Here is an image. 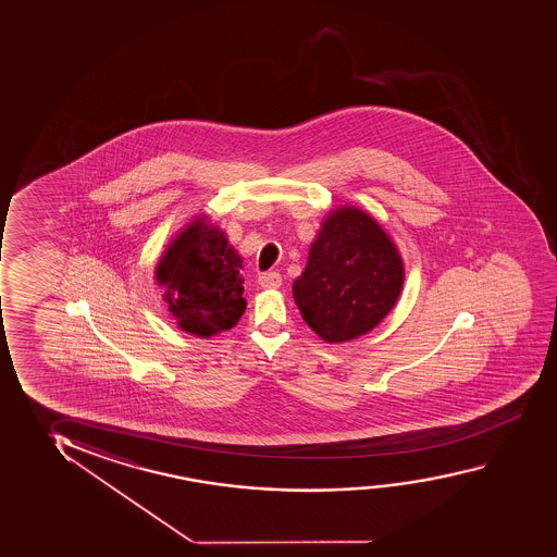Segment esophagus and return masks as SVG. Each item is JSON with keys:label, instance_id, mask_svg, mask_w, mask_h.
<instances>
[{"label": "esophagus", "instance_id": "34e87169", "mask_svg": "<svg viewBox=\"0 0 557 557\" xmlns=\"http://www.w3.org/2000/svg\"><path fill=\"white\" fill-rule=\"evenodd\" d=\"M258 282H260L261 288H281L282 276L281 273H276V271L261 273V275L258 276Z\"/></svg>", "mask_w": 557, "mask_h": 557}]
</instances>
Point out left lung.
I'll return each instance as SVG.
<instances>
[{"label": "left lung", "instance_id": "1", "mask_svg": "<svg viewBox=\"0 0 557 557\" xmlns=\"http://www.w3.org/2000/svg\"><path fill=\"white\" fill-rule=\"evenodd\" d=\"M401 282L404 265L385 231L362 210L342 208L312 243L294 299L324 342H349L385 319Z\"/></svg>", "mask_w": 557, "mask_h": 557}]
</instances>
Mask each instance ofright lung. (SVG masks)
<instances>
[{"label": "right lung", "instance_id": "add662e5", "mask_svg": "<svg viewBox=\"0 0 557 557\" xmlns=\"http://www.w3.org/2000/svg\"><path fill=\"white\" fill-rule=\"evenodd\" d=\"M243 261L222 231L194 222L157 268L172 317L187 334L210 337L237 324L246 311Z\"/></svg>", "mask_w": 557, "mask_h": 557}]
</instances>
